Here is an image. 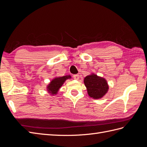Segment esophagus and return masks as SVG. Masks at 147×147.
<instances>
[{"mask_svg":"<svg viewBox=\"0 0 147 147\" xmlns=\"http://www.w3.org/2000/svg\"><path fill=\"white\" fill-rule=\"evenodd\" d=\"M73 77H74V78L75 80H78L79 78H80L78 75H74Z\"/></svg>","mask_w":147,"mask_h":147,"instance_id":"34e87169","label":"esophagus"}]
</instances>
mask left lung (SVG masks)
Returning <instances> with one entry per match:
<instances>
[{
	"label": "left lung",
	"instance_id": "left-lung-1",
	"mask_svg": "<svg viewBox=\"0 0 147 147\" xmlns=\"http://www.w3.org/2000/svg\"><path fill=\"white\" fill-rule=\"evenodd\" d=\"M89 96L94 99H99L103 97L107 93L109 86L105 78L101 77L94 73L84 78Z\"/></svg>",
	"mask_w": 147,
	"mask_h": 147
}]
</instances>
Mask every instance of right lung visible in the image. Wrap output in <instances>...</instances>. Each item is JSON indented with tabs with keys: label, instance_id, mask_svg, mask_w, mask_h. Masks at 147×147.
I'll return each instance as SVG.
<instances>
[{
	"label": "right lung",
	"instance_id": "obj_1",
	"mask_svg": "<svg viewBox=\"0 0 147 147\" xmlns=\"http://www.w3.org/2000/svg\"><path fill=\"white\" fill-rule=\"evenodd\" d=\"M70 78H71L70 75H64L63 77H55L47 86V90L48 92L51 96L56 95L65 80Z\"/></svg>",
	"mask_w": 147,
	"mask_h": 147
}]
</instances>
